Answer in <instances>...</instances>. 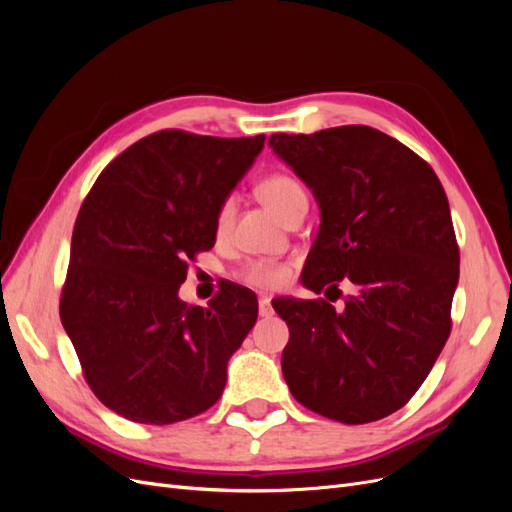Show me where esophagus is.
I'll return each mask as SVG.
<instances>
[{
  "mask_svg": "<svg viewBox=\"0 0 512 512\" xmlns=\"http://www.w3.org/2000/svg\"><path fill=\"white\" fill-rule=\"evenodd\" d=\"M258 314H260L262 318H267V316H271V314H273L271 301H269L267 297H260V301H258Z\"/></svg>",
  "mask_w": 512,
  "mask_h": 512,
  "instance_id": "34e87169",
  "label": "esophagus"
}]
</instances>
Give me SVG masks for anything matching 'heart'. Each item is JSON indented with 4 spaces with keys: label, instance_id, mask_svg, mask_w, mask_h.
<instances>
[{
    "label": "heart",
    "instance_id": "b5f03b06",
    "mask_svg": "<svg viewBox=\"0 0 512 512\" xmlns=\"http://www.w3.org/2000/svg\"><path fill=\"white\" fill-rule=\"evenodd\" d=\"M258 196L262 203H265L277 215V218H282V220L286 218L294 205L305 200V192L301 185L288 175L267 177L258 185ZM232 215H235V200L226 198L218 211V218H215V230H218V235H224V232L230 228ZM243 277H245V282H250L252 286L271 290V288H277L286 282L288 267L280 265V262L258 260V262H250V265L245 267Z\"/></svg>",
    "mask_w": 512,
    "mask_h": 512
}]
</instances>
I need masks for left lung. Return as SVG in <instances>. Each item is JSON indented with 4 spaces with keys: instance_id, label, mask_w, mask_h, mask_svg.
Segmentation results:
<instances>
[{
    "instance_id": "obj_1",
    "label": "left lung",
    "mask_w": 512,
    "mask_h": 512,
    "mask_svg": "<svg viewBox=\"0 0 512 512\" xmlns=\"http://www.w3.org/2000/svg\"><path fill=\"white\" fill-rule=\"evenodd\" d=\"M269 147L320 207L303 286L331 301L344 277L356 288L342 312L324 299L273 301L290 331L288 389L333 421H380L408 404L451 335L459 247L442 183L369 126L273 134Z\"/></svg>"
}]
</instances>
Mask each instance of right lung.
<instances>
[{
  "label": "right lung",
  "mask_w": 512,
  "mask_h": 512,
  "mask_svg": "<svg viewBox=\"0 0 512 512\" xmlns=\"http://www.w3.org/2000/svg\"><path fill=\"white\" fill-rule=\"evenodd\" d=\"M265 147L250 138L149 134L108 164L76 218L59 316L89 389L143 425L209 410L228 359L258 318L252 290L226 284L209 307L179 299L188 260Z\"/></svg>",
  "instance_id": "add662e5"
}]
</instances>
